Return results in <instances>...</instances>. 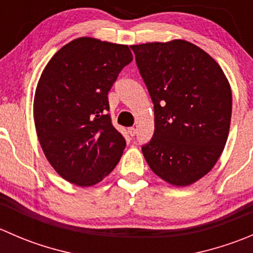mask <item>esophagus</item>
I'll return each instance as SVG.
<instances>
[{
  "label": "esophagus",
  "mask_w": 253,
  "mask_h": 253,
  "mask_svg": "<svg viewBox=\"0 0 253 253\" xmlns=\"http://www.w3.org/2000/svg\"><path fill=\"white\" fill-rule=\"evenodd\" d=\"M128 134L131 137H133L134 134H136V128H134V127H129V128H128Z\"/></svg>",
  "instance_id": "esophagus-1"
}]
</instances>
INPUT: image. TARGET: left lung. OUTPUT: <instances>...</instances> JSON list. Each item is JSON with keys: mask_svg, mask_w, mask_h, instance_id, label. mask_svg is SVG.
Returning a JSON list of instances; mask_svg holds the SVG:
<instances>
[{"mask_svg": "<svg viewBox=\"0 0 253 253\" xmlns=\"http://www.w3.org/2000/svg\"><path fill=\"white\" fill-rule=\"evenodd\" d=\"M131 48L154 104V134L143 155L168 183L192 185L225 147L233 108L228 78L211 56L186 40Z\"/></svg>", "mask_w": 253, "mask_h": 253, "instance_id": "obj_1", "label": "left lung"}]
</instances>
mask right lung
I'll use <instances>...</instances> for the list:
<instances>
[{"instance_id": "right-lung-1", "label": "right lung", "mask_w": 253, "mask_h": 253, "mask_svg": "<svg viewBox=\"0 0 253 253\" xmlns=\"http://www.w3.org/2000/svg\"><path fill=\"white\" fill-rule=\"evenodd\" d=\"M133 60L127 45L78 38L47 62L34 96V122L45 157L68 182L89 187L116 167L126 147L112 126L108 94Z\"/></svg>"}]
</instances>
